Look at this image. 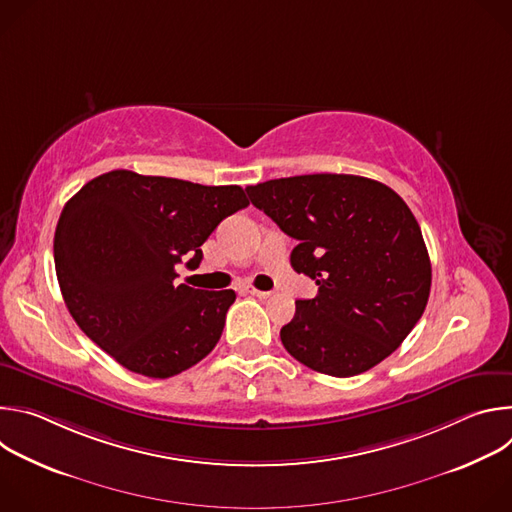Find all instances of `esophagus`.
I'll return each instance as SVG.
<instances>
[{"label": "esophagus", "instance_id": "34e87169", "mask_svg": "<svg viewBox=\"0 0 512 512\" xmlns=\"http://www.w3.org/2000/svg\"><path fill=\"white\" fill-rule=\"evenodd\" d=\"M245 291H247V294L255 296V298H261V300H265V298H269V296L273 294V291H263V289H257V287H253V285H247Z\"/></svg>", "mask_w": 512, "mask_h": 512}]
</instances>
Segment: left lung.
Wrapping results in <instances>:
<instances>
[{"mask_svg": "<svg viewBox=\"0 0 512 512\" xmlns=\"http://www.w3.org/2000/svg\"><path fill=\"white\" fill-rule=\"evenodd\" d=\"M259 210L298 245L291 267L318 296L298 300L279 332L312 371L354 377L385 360L419 322L431 287L421 229L389 186L350 174H308L249 186Z\"/></svg>", "mask_w": 512, "mask_h": 512, "instance_id": "1", "label": "left lung"}]
</instances>
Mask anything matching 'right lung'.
I'll list each match as a JSON object with an SVG mask.
<instances>
[{"instance_id":"obj_1","label":"right lung","mask_w":512,"mask_h":512,"mask_svg":"<svg viewBox=\"0 0 512 512\" xmlns=\"http://www.w3.org/2000/svg\"><path fill=\"white\" fill-rule=\"evenodd\" d=\"M249 204L241 186L113 170L72 196L54 233L64 304L79 328L131 373L168 379L218 342L235 291L176 285L200 245Z\"/></svg>"}]
</instances>
